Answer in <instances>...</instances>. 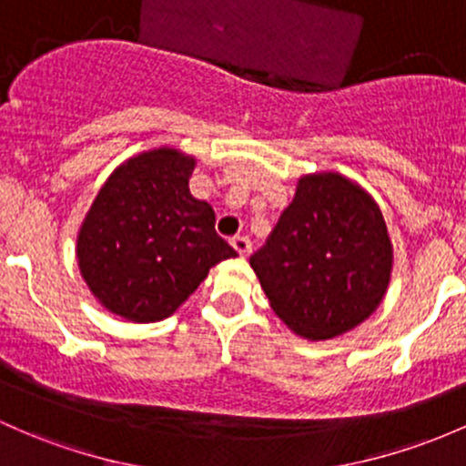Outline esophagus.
Returning <instances> with one entry per match:
<instances>
[{
    "mask_svg": "<svg viewBox=\"0 0 466 466\" xmlns=\"http://www.w3.org/2000/svg\"><path fill=\"white\" fill-rule=\"evenodd\" d=\"M229 243H232V248L237 249V252L241 254V257H248V254L252 252V243H249L248 237H234Z\"/></svg>",
    "mask_w": 466,
    "mask_h": 466,
    "instance_id": "34e87169",
    "label": "esophagus"
}]
</instances>
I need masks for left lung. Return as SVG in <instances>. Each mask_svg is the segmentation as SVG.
Wrapping results in <instances>:
<instances>
[{
  "label": "left lung",
  "mask_w": 466,
  "mask_h": 466,
  "mask_svg": "<svg viewBox=\"0 0 466 466\" xmlns=\"http://www.w3.org/2000/svg\"><path fill=\"white\" fill-rule=\"evenodd\" d=\"M277 317L310 341L369 319L386 295L393 246L366 189L335 171L301 176L266 246L249 257Z\"/></svg>",
  "instance_id": "8db88e82"
}]
</instances>
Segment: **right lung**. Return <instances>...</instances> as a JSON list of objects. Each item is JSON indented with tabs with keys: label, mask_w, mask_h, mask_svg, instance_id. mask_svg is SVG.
<instances>
[{
	"label": "right lung",
	"mask_w": 466,
	"mask_h": 466,
	"mask_svg": "<svg viewBox=\"0 0 466 466\" xmlns=\"http://www.w3.org/2000/svg\"><path fill=\"white\" fill-rule=\"evenodd\" d=\"M196 158L143 151L106 178L77 234V266L93 297L136 323L167 319L208 277L237 257L214 229V209L189 194Z\"/></svg>",
	"instance_id": "add662e5"
}]
</instances>
